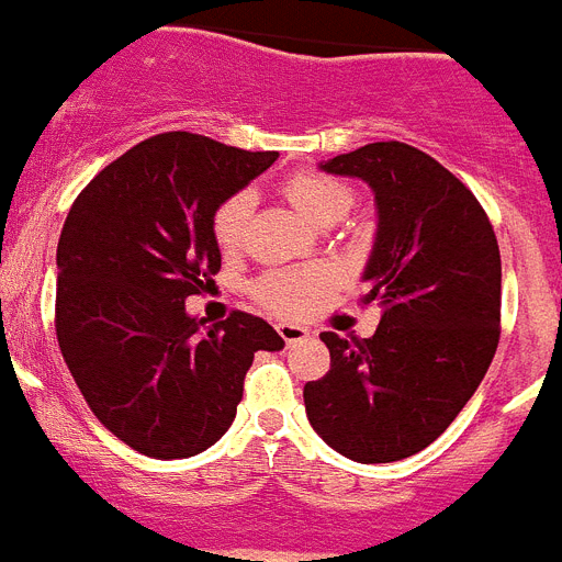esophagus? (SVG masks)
Instances as JSON below:
<instances>
[{"label":"esophagus","mask_w":562,"mask_h":562,"mask_svg":"<svg viewBox=\"0 0 562 562\" xmlns=\"http://www.w3.org/2000/svg\"><path fill=\"white\" fill-rule=\"evenodd\" d=\"M277 335L285 340V344H300V340H305L308 337V328L296 326V323H277Z\"/></svg>","instance_id":"obj_1"}]
</instances>
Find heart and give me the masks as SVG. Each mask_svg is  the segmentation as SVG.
Wrapping results in <instances>:
<instances>
[{
	"label": "heart",
	"mask_w": 562,
	"mask_h": 562,
	"mask_svg": "<svg viewBox=\"0 0 562 562\" xmlns=\"http://www.w3.org/2000/svg\"><path fill=\"white\" fill-rule=\"evenodd\" d=\"M282 193L294 204V210L300 216H305L308 222H323V218L344 216L349 204H352V193L349 187H344L335 178L314 176V172H300V176L289 178ZM250 202L248 193L231 195L222 207L216 210L213 216V236L225 250L236 248L245 236V227H248ZM331 282V273L323 271V268H308V271H280L271 273L257 285L259 303L273 308L280 314H303L305 308H312V303L323 291L328 289Z\"/></svg>",
	"instance_id": "1"
}]
</instances>
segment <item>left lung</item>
I'll list each match as a JSON object with an SVG mask.
<instances>
[{
  "instance_id": "1",
  "label": "left lung",
  "mask_w": 562,
  "mask_h": 562,
  "mask_svg": "<svg viewBox=\"0 0 562 562\" xmlns=\"http://www.w3.org/2000/svg\"><path fill=\"white\" fill-rule=\"evenodd\" d=\"M375 195L363 303L372 337L323 331L331 369L303 390L314 432L360 464L398 462L439 439L471 401L499 344L503 262L476 195L422 149L378 140L321 161Z\"/></svg>"
}]
</instances>
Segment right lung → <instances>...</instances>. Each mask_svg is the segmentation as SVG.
<instances>
[{
  "label": "right lung",
  "mask_w": 562,
  "mask_h": 562,
  "mask_svg": "<svg viewBox=\"0 0 562 562\" xmlns=\"http://www.w3.org/2000/svg\"><path fill=\"white\" fill-rule=\"evenodd\" d=\"M277 161L193 132L140 140L77 195L57 245V340L98 422L153 459H187L234 424L262 317L207 326L184 300L222 268L216 210Z\"/></svg>",
  "instance_id": "obj_1"
}]
</instances>
